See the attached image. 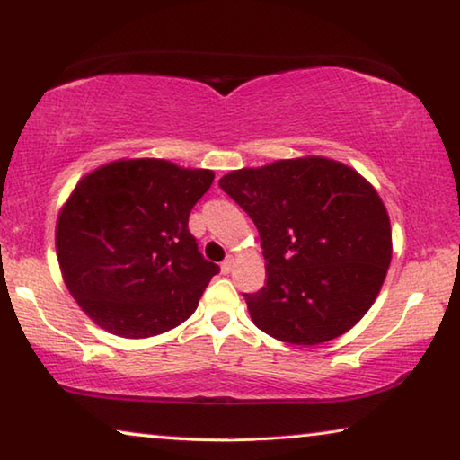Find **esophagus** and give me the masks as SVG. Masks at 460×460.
Here are the masks:
<instances>
[{"instance_id": "esophagus-1", "label": "esophagus", "mask_w": 460, "mask_h": 460, "mask_svg": "<svg viewBox=\"0 0 460 460\" xmlns=\"http://www.w3.org/2000/svg\"><path fill=\"white\" fill-rule=\"evenodd\" d=\"M233 263H235V261H233V258L223 260V263H221V271H223V274H229V271L233 270Z\"/></svg>"}]
</instances>
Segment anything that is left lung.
<instances>
[{"instance_id": "1", "label": "left lung", "mask_w": 460, "mask_h": 460, "mask_svg": "<svg viewBox=\"0 0 460 460\" xmlns=\"http://www.w3.org/2000/svg\"><path fill=\"white\" fill-rule=\"evenodd\" d=\"M260 231L268 279L243 294L258 329L318 345L361 321L392 261V227L376 189L341 162L279 160L219 181Z\"/></svg>"}]
</instances>
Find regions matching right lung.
Returning a JSON list of instances; mask_svg holds the SVG:
<instances>
[{
    "label": "right lung",
    "mask_w": 460,
    "mask_h": 460,
    "mask_svg": "<svg viewBox=\"0 0 460 460\" xmlns=\"http://www.w3.org/2000/svg\"><path fill=\"white\" fill-rule=\"evenodd\" d=\"M211 170L139 158L97 168L60 211L57 253L68 292L105 331L128 339L186 321L219 266L202 258L189 215Z\"/></svg>",
    "instance_id": "obj_1"
}]
</instances>
